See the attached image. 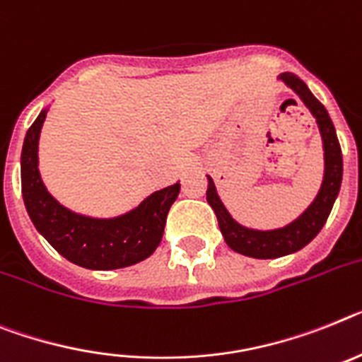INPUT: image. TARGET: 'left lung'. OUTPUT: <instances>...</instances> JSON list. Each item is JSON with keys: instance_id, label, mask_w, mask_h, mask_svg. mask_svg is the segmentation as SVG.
<instances>
[{"instance_id": "left-lung-1", "label": "left lung", "mask_w": 362, "mask_h": 362, "mask_svg": "<svg viewBox=\"0 0 362 362\" xmlns=\"http://www.w3.org/2000/svg\"><path fill=\"white\" fill-rule=\"evenodd\" d=\"M279 78L284 81L291 90L298 93V97L308 106L311 114L317 117L318 129H320L322 141H324V180L318 191L317 199L309 206L296 221L278 230H252V228L243 226L238 221H233L232 215L221 202L215 189L214 180L208 176V204L214 208L217 215L218 228L223 232V238L226 245L232 250L239 252L243 256L256 257V259H274V257L287 256L293 252H298L308 243L317 238L322 226L326 224L327 217L331 214L333 202H335L342 182V153L339 139H337L335 127L331 123V117L317 97L309 92L308 84L302 78L296 77L294 73H281Z\"/></svg>"}]
</instances>
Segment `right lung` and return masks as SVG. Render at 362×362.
Returning a JSON list of instances; mask_svg holds the SVG:
<instances>
[{"label": "right lung", "instance_id": "right-lung-1", "mask_svg": "<svg viewBox=\"0 0 362 362\" xmlns=\"http://www.w3.org/2000/svg\"><path fill=\"white\" fill-rule=\"evenodd\" d=\"M47 110L29 127L21 148V193L36 230L68 261L92 270H114L147 259L162 241L167 214L180 184L154 191L129 214L93 218L64 208L47 193L38 171V139Z\"/></svg>", "mask_w": 362, "mask_h": 362}]
</instances>
